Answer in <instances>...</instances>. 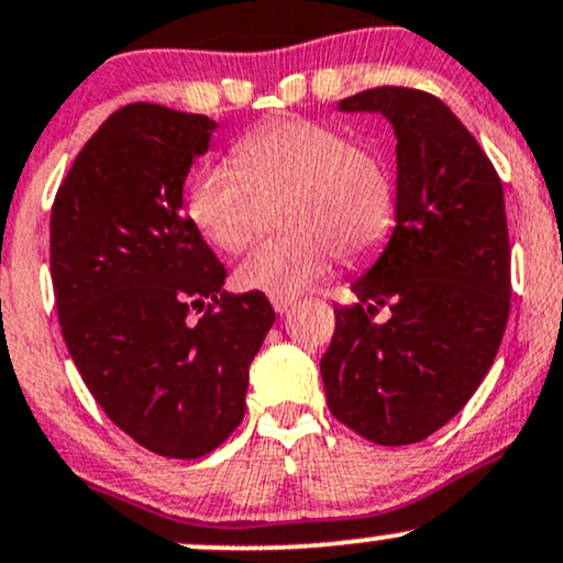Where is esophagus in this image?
Instances as JSON below:
<instances>
[{"mask_svg":"<svg viewBox=\"0 0 563 563\" xmlns=\"http://www.w3.org/2000/svg\"><path fill=\"white\" fill-rule=\"evenodd\" d=\"M269 301H273V309L277 311V314H283V311H286L290 303H294L290 296H269Z\"/></svg>","mask_w":563,"mask_h":563,"instance_id":"1","label":"esophagus"}]
</instances>
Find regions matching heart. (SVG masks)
<instances>
[{"mask_svg": "<svg viewBox=\"0 0 563 563\" xmlns=\"http://www.w3.org/2000/svg\"><path fill=\"white\" fill-rule=\"evenodd\" d=\"M230 165H205L186 188V214L214 249L241 252L252 241L256 196L286 194L280 228L235 269V286L299 296L341 262H367L396 222V178L375 148L311 118H280L241 135Z\"/></svg>", "mask_w": 563, "mask_h": 563, "instance_id": "heart-1", "label": "heart"}]
</instances>
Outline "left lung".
<instances>
[{
    "label": "left lung",
    "mask_w": 563,
    "mask_h": 563,
    "mask_svg": "<svg viewBox=\"0 0 563 563\" xmlns=\"http://www.w3.org/2000/svg\"><path fill=\"white\" fill-rule=\"evenodd\" d=\"M396 131V228L335 307L320 372L338 422L380 445L451 422L490 369L511 307L504 186L477 139L438 97L380 86L343 99ZM383 306L385 321H375Z\"/></svg>",
    "instance_id": "8db88e82"
}]
</instances>
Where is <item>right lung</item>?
Segmentation results:
<instances>
[{
  "label": "right lung",
  "mask_w": 563,
  "mask_h": 563,
  "mask_svg": "<svg viewBox=\"0 0 563 563\" xmlns=\"http://www.w3.org/2000/svg\"><path fill=\"white\" fill-rule=\"evenodd\" d=\"M214 128L205 114L128 104L86 141L52 205L67 351L104 415L167 459L207 456L239 428L249 364L275 322L260 290H222L225 267L180 209Z\"/></svg>",
  "instance_id": "right-lung-1"
}]
</instances>
